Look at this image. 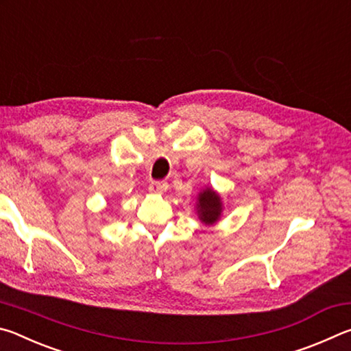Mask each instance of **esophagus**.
I'll return each instance as SVG.
<instances>
[{"mask_svg":"<svg viewBox=\"0 0 351 351\" xmlns=\"http://www.w3.org/2000/svg\"><path fill=\"white\" fill-rule=\"evenodd\" d=\"M150 192L152 193H156V195H162V193H165L167 192V189H169V184L165 182V181H153L152 184H150Z\"/></svg>","mask_w":351,"mask_h":351,"instance_id":"obj_1","label":"esophagus"}]
</instances>
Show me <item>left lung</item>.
I'll list each match as a JSON object with an SVG mask.
<instances>
[{
  "instance_id": "8db88e82",
  "label": "left lung",
  "mask_w": 351,
  "mask_h": 351,
  "mask_svg": "<svg viewBox=\"0 0 351 351\" xmlns=\"http://www.w3.org/2000/svg\"><path fill=\"white\" fill-rule=\"evenodd\" d=\"M199 221L206 226H213L223 213V201L221 197L212 187L203 189L199 192L197 206H195Z\"/></svg>"
}]
</instances>
